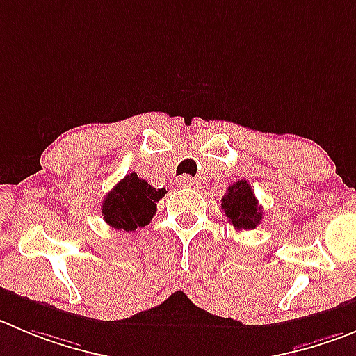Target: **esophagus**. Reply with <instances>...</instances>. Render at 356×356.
Returning a JSON list of instances; mask_svg holds the SVG:
<instances>
[{"label": "esophagus", "mask_w": 356, "mask_h": 356, "mask_svg": "<svg viewBox=\"0 0 356 356\" xmlns=\"http://www.w3.org/2000/svg\"><path fill=\"white\" fill-rule=\"evenodd\" d=\"M177 184L182 188H191V186H195V179L189 177V175H182V177H179Z\"/></svg>", "instance_id": "esophagus-1"}]
</instances>
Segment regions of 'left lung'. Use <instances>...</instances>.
Masks as SVG:
<instances>
[{"mask_svg":"<svg viewBox=\"0 0 356 356\" xmlns=\"http://www.w3.org/2000/svg\"><path fill=\"white\" fill-rule=\"evenodd\" d=\"M221 207L235 230H253L264 216L253 189L244 179L227 189V195L221 198Z\"/></svg>","mask_w":356,"mask_h":356,"instance_id":"1","label":"left lung"}]
</instances>
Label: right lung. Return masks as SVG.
Returning <instances> with one entry per match:
<instances>
[{
	"label": "right lung",
	"mask_w": 356,
	"mask_h": 356,
	"mask_svg": "<svg viewBox=\"0 0 356 356\" xmlns=\"http://www.w3.org/2000/svg\"><path fill=\"white\" fill-rule=\"evenodd\" d=\"M167 189H156L147 181L138 177L135 172L118 182L103 198L102 216L118 230L133 232L138 227L151 223L156 214V204L165 197Z\"/></svg>",
	"instance_id": "1"
}]
</instances>
